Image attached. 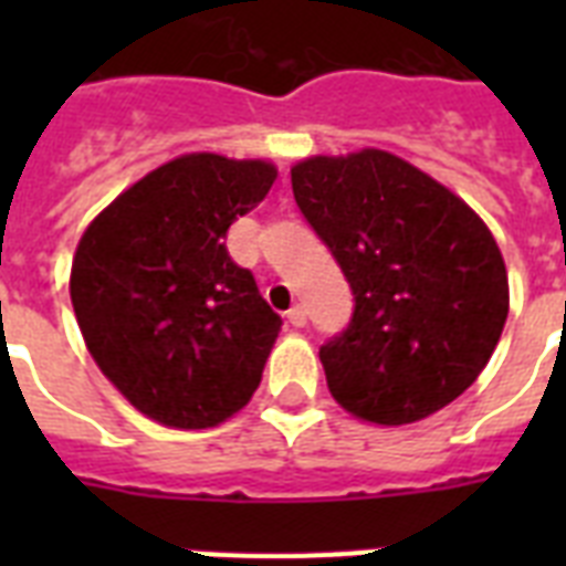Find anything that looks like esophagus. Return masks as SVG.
<instances>
[{
  "label": "esophagus",
  "mask_w": 566,
  "mask_h": 566,
  "mask_svg": "<svg viewBox=\"0 0 566 566\" xmlns=\"http://www.w3.org/2000/svg\"><path fill=\"white\" fill-rule=\"evenodd\" d=\"M287 319H291V326L302 328L308 323V311H305V305H293V308L287 311Z\"/></svg>",
  "instance_id": "obj_1"
}]
</instances>
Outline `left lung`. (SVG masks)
Listing matches in <instances>:
<instances>
[{"label": "left lung", "mask_w": 566, "mask_h": 566, "mask_svg": "<svg viewBox=\"0 0 566 566\" xmlns=\"http://www.w3.org/2000/svg\"><path fill=\"white\" fill-rule=\"evenodd\" d=\"M291 185L355 296L349 326L319 346L337 405L402 426L458 399L509 317L505 261L479 213L381 149L300 161Z\"/></svg>", "instance_id": "left-lung-1"}]
</instances>
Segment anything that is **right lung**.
Returning <instances> with one entry per match:
<instances>
[{"label": "right lung", "mask_w": 566, "mask_h": 566, "mask_svg": "<svg viewBox=\"0 0 566 566\" xmlns=\"http://www.w3.org/2000/svg\"><path fill=\"white\" fill-rule=\"evenodd\" d=\"M266 161L181 155L78 240L70 296L93 361L137 411L211 429L252 399L282 317L231 261L229 226L275 181Z\"/></svg>", "instance_id": "right-lung-1"}]
</instances>
